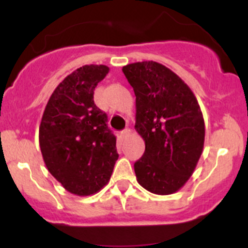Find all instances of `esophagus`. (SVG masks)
Masks as SVG:
<instances>
[{
  "mask_svg": "<svg viewBox=\"0 0 248 248\" xmlns=\"http://www.w3.org/2000/svg\"><path fill=\"white\" fill-rule=\"evenodd\" d=\"M129 135H130V129H128V128H126V129H124L121 132V138L122 139H127Z\"/></svg>",
  "mask_w": 248,
  "mask_h": 248,
  "instance_id": "1",
  "label": "esophagus"
}]
</instances>
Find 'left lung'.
Returning a JSON list of instances; mask_svg holds the SVG:
<instances>
[{"instance_id": "1", "label": "left lung", "mask_w": 248, "mask_h": 248, "mask_svg": "<svg viewBox=\"0 0 248 248\" xmlns=\"http://www.w3.org/2000/svg\"><path fill=\"white\" fill-rule=\"evenodd\" d=\"M122 72L135 93V129L146 143L134 163L136 178L148 191L171 195L186 183L203 152L201 107L186 82L160 62H133Z\"/></svg>"}]
</instances>
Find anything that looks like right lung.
<instances>
[{"instance_id":"right-lung-1","label":"right lung","mask_w":248,"mask_h":248,"mask_svg":"<svg viewBox=\"0 0 248 248\" xmlns=\"http://www.w3.org/2000/svg\"><path fill=\"white\" fill-rule=\"evenodd\" d=\"M106 65L73 71L50 96L39 126V147L47 170L67 191L90 196L109 181L119 155L107 114L93 100Z\"/></svg>"}]
</instances>
